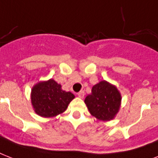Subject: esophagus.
<instances>
[{"mask_svg": "<svg viewBox=\"0 0 158 158\" xmlns=\"http://www.w3.org/2000/svg\"><path fill=\"white\" fill-rule=\"evenodd\" d=\"M84 94H85L84 91H80L79 93H78V96H79V98H84Z\"/></svg>", "mask_w": 158, "mask_h": 158, "instance_id": "34e87169", "label": "esophagus"}]
</instances>
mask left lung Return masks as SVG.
<instances>
[{
    "instance_id": "1",
    "label": "left lung",
    "mask_w": 158,
    "mask_h": 158,
    "mask_svg": "<svg viewBox=\"0 0 158 158\" xmlns=\"http://www.w3.org/2000/svg\"><path fill=\"white\" fill-rule=\"evenodd\" d=\"M84 102L93 116L99 120L109 121L119 111L121 95L115 85L102 80L93 87L92 94L86 97Z\"/></svg>"
}]
</instances>
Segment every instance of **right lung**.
I'll return each mask as SVG.
<instances>
[{"mask_svg":"<svg viewBox=\"0 0 158 158\" xmlns=\"http://www.w3.org/2000/svg\"><path fill=\"white\" fill-rule=\"evenodd\" d=\"M74 98L70 92L61 89V85L54 79L39 82L31 92V102L34 111L42 117H54L66 110Z\"/></svg>","mask_w":158,"mask_h":158,"instance_id":"add662e5","label":"right lung"}]
</instances>
